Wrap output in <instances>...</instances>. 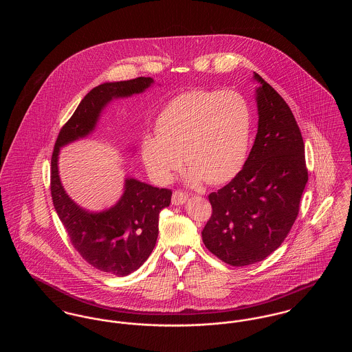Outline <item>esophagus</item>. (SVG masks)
<instances>
[{"mask_svg": "<svg viewBox=\"0 0 352 352\" xmlns=\"http://www.w3.org/2000/svg\"><path fill=\"white\" fill-rule=\"evenodd\" d=\"M188 199V194H186L184 191H181V190H175L174 192H173V198H171V203L174 204V206H182L184 204L186 201Z\"/></svg>", "mask_w": 352, "mask_h": 352, "instance_id": "esophagus-1", "label": "esophagus"}]
</instances>
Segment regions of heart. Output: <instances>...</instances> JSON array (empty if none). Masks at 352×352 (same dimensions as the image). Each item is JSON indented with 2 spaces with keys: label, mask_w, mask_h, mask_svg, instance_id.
<instances>
[{
  "label": "heart",
  "mask_w": 352,
  "mask_h": 352,
  "mask_svg": "<svg viewBox=\"0 0 352 352\" xmlns=\"http://www.w3.org/2000/svg\"><path fill=\"white\" fill-rule=\"evenodd\" d=\"M250 104L232 91H190L168 102L157 120V134L141 142L151 177L168 184L188 166V184H228L243 170L251 144Z\"/></svg>",
  "instance_id": "heart-1"
}]
</instances>
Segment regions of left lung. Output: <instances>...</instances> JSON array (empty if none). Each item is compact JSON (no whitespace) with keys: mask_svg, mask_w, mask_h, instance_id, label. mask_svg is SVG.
Returning a JSON list of instances; mask_svg holds the SVG:
<instances>
[{"mask_svg":"<svg viewBox=\"0 0 352 352\" xmlns=\"http://www.w3.org/2000/svg\"><path fill=\"white\" fill-rule=\"evenodd\" d=\"M257 134L243 170L208 195L212 215L201 239L232 267L256 264L276 251L296 221L307 168L301 131L286 101L258 74Z\"/></svg>","mask_w":352,"mask_h":352,"instance_id":"obj_1","label":"left lung"}]
</instances>
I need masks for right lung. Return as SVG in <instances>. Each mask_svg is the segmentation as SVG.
I'll list each match as a JSON object with an SVG mask.
<instances>
[{
	"mask_svg": "<svg viewBox=\"0 0 352 352\" xmlns=\"http://www.w3.org/2000/svg\"><path fill=\"white\" fill-rule=\"evenodd\" d=\"M153 83L151 78H137L91 89L60 129L51 158V197L74 248L94 268L118 277L131 274L151 256L158 237V217L170 204L171 190L125 178L121 198L107 210L91 212L68 197L58 158L60 148L95 131L111 101L142 94Z\"/></svg>",
	"mask_w": 352,
	"mask_h": 352,
	"instance_id": "add662e5",
	"label": "right lung"
}]
</instances>
